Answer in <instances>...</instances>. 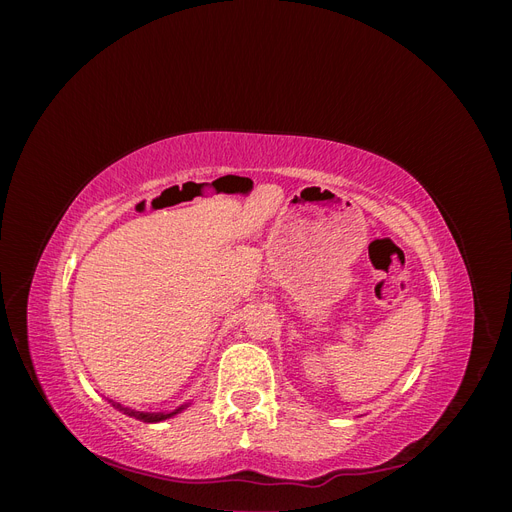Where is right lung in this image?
I'll use <instances>...</instances> for the list:
<instances>
[{
    "instance_id": "1",
    "label": "right lung",
    "mask_w": 512,
    "mask_h": 512,
    "mask_svg": "<svg viewBox=\"0 0 512 512\" xmlns=\"http://www.w3.org/2000/svg\"><path fill=\"white\" fill-rule=\"evenodd\" d=\"M108 404H111L115 410H119V412H123V414H128V416L136 418V421H143V423H160V421H166V418H173L175 414L183 412L185 408L190 406V401H188V404L179 406V408L173 410V412H143V410H132V408L123 406V404H119V401H113V399H108Z\"/></svg>"
}]
</instances>
